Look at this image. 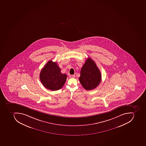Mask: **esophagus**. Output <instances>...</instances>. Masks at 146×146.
I'll return each mask as SVG.
<instances>
[{
	"label": "esophagus",
	"instance_id": "esophagus-1",
	"mask_svg": "<svg viewBox=\"0 0 146 146\" xmlns=\"http://www.w3.org/2000/svg\"><path fill=\"white\" fill-rule=\"evenodd\" d=\"M69 76L70 78H75V75H70Z\"/></svg>",
	"mask_w": 146,
	"mask_h": 146
}]
</instances>
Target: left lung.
Listing matches in <instances>:
<instances>
[{"instance_id": "left-lung-1", "label": "left lung", "mask_w": 146, "mask_h": 146, "mask_svg": "<svg viewBox=\"0 0 146 146\" xmlns=\"http://www.w3.org/2000/svg\"><path fill=\"white\" fill-rule=\"evenodd\" d=\"M101 75L96 63L88 58L80 70L79 80L86 90H92L96 88L101 82Z\"/></svg>"}]
</instances>
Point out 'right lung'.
Returning a JSON list of instances; mask_svg holds the SVG:
<instances>
[{"label": "right lung", "mask_w": 146, "mask_h": 146, "mask_svg": "<svg viewBox=\"0 0 146 146\" xmlns=\"http://www.w3.org/2000/svg\"><path fill=\"white\" fill-rule=\"evenodd\" d=\"M67 75L61 73L57 63L49 60L42 69L40 79L45 88L52 91L59 90L66 80Z\"/></svg>", "instance_id": "1"}]
</instances>
